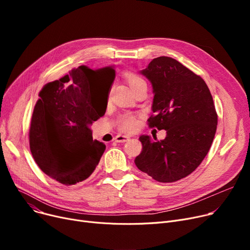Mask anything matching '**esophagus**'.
I'll list each match as a JSON object with an SVG mask.
<instances>
[{
    "mask_svg": "<svg viewBox=\"0 0 250 250\" xmlns=\"http://www.w3.org/2000/svg\"><path fill=\"white\" fill-rule=\"evenodd\" d=\"M130 138L128 136H125V135H117L115 136L114 138V141L117 142V143H125L126 141H128Z\"/></svg>",
    "mask_w": 250,
    "mask_h": 250,
    "instance_id": "esophagus-1",
    "label": "esophagus"
}]
</instances>
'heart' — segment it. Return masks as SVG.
<instances>
[{
	"label": "heart",
	"mask_w": 250,
	"mask_h": 250,
	"mask_svg": "<svg viewBox=\"0 0 250 250\" xmlns=\"http://www.w3.org/2000/svg\"><path fill=\"white\" fill-rule=\"evenodd\" d=\"M125 79H126L129 87L132 88V90L135 89L136 87H138L140 84L145 82L141 77H139L138 75L132 74V73L126 74ZM117 125H118V127H120L122 130H124V132H133L134 129H136L138 123H137V118L135 115L124 114L120 118H118Z\"/></svg>",
	"instance_id": "1"
}]
</instances>
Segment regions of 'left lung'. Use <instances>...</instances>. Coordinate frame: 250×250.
Listing matches in <instances>:
<instances>
[{"instance_id":"obj_1","label":"left lung","mask_w":250,"mask_h":250,"mask_svg":"<svg viewBox=\"0 0 250 250\" xmlns=\"http://www.w3.org/2000/svg\"><path fill=\"white\" fill-rule=\"evenodd\" d=\"M153 87L150 127L166 130L162 141L141 136L135 163L159 182H174L199 167L213 143L218 115L206 82L176 60L154 59L141 71Z\"/></svg>"}]
</instances>
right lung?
Instances as JSON below:
<instances>
[{"instance_id":"1","label":"right lung","mask_w":250,"mask_h":250,"mask_svg":"<svg viewBox=\"0 0 250 250\" xmlns=\"http://www.w3.org/2000/svg\"><path fill=\"white\" fill-rule=\"evenodd\" d=\"M115 71L80 65L60 80L47 83L39 92L29 129L33 159L42 171L63 186L87 179L98 165L106 146L93 141L90 125L104 115L96 107L93 86L98 73Z\"/></svg>"}]
</instances>
